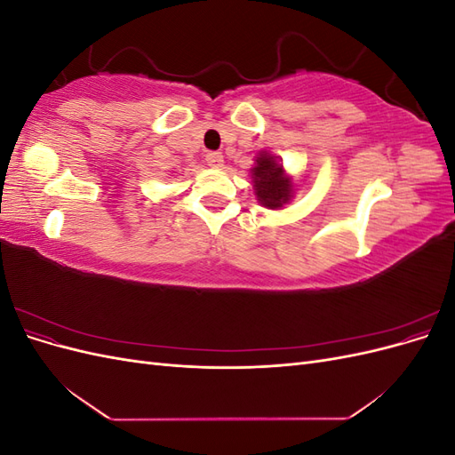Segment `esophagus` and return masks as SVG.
<instances>
[{
  "label": "esophagus",
  "mask_w": 455,
  "mask_h": 455,
  "mask_svg": "<svg viewBox=\"0 0 455 455\" xmlns=\"http://www.w3.org/2000/svg\"><path fill=\"white\" fill-rule=\"evenodd\" d=\"M206 163L211 164V167H222L224 164V156L220 154V151H211V154H206Z\"/></svg>",
  "instance_id": "obj_1"
}]
</instances>
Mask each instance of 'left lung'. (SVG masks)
<instances>
[{
	"mask_svg": "<svg viewBox=\"0 0 455 455\" xmlns=\"http://www.w3.org/2000/svg\"><path fill=\"white\" fill-rule=\"evenodd\" d=\"M254 178V194L258 201L267 206V209H279L288 203L292 194L291 178L284 176L283 164L275 161L269 154H259L256 159V167L252 169Z\"/></svg>",
	"mask_w": 455,
	"mask_h": 455,
	"instance_id": "1",
	"label": "left lung"
}]
</instances>
